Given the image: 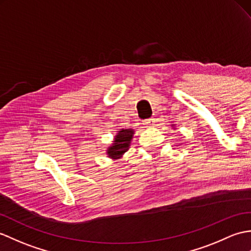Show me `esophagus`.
Returning a JSON list of instances; mask_svg holds the SVG:
<instances>
[{"instance_id": "34e87169", "label": "esophagus", "mask_w": 251, "mask_h": 251, "mask_svg": "<svg viewBox=\"0 0 251 251\" xmlns=\"http://www.w3.org/2000/svg\"><path fill=\"white\" fill-rule=\"evenodd\" d=\"M144 125H147V127H152L155 125V120L154 119H148L144 121Z\"/></svg>"}]
</instances>
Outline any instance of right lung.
Instances as JSON below:
<instances>
[{
    "instance_id": "1",
    "label": "right lung",
    "mask_w": 251,
    "mask_h": 251,
    "mask_svg": "<svg viewBox=\"0 0 251 251\" xmlns=\"http://www.w3.org/2000/svg\"><path fill=\"white\" fill-rule=\"evenodd\" d=\"M133 133H135V130L130 129V128H128V129H120L114 137L113 143L107 150L108 157L114 160L120 159L129 149Z\"/></svg>"
}]
</instances>
